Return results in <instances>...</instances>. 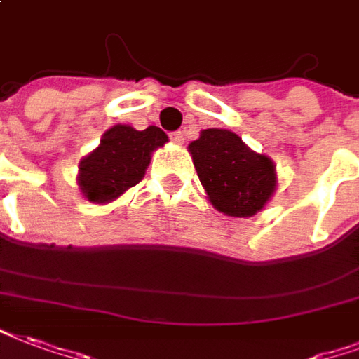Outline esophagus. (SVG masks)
I'll return each mask as SVG.
<instances>
[{
    "label": "esophagus",
    "mask_w": 359,
    "mask_h": 359,
    "mask_svg": "<svg viewBox=\"0 0 359 359\" xmlns=\"http://www.w3.org/2000/svg\"><path fill=\"white\" fill-rule=\"evenodd\" d=\"M169 137H171V140L175 142V144H182V142H184V133H182V131L171 133Z\"/></svg>",
    "instance_id": "1"
}]
</instances>
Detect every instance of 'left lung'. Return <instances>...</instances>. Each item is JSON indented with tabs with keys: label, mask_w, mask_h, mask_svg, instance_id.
<instances>
[{
	"label": "left lung",
	"mask_w": 359,
	"mask_h": 359,
	"mask_svg": "<svg viewBox=\"0 0 359 359\" xmlns=\"http://www.w3.org/2000/svg\"><path fill=\"white\" fill-rule=\"evenodd\" d=\"M188 152L207 198L220 213L253 217L272 198L278 184L274 161L253 152L236 133L205 129Z\"/></svg>",
	"instance_id": "obj_1"
}]
</instances>
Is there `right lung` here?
Here are the masks:
<instances>
[{
    "instance_id": "obj_1",
    "label": "right lung",
    "mask_w": 359,
    "mask_h": 359,
    "mask_svg": "<svg viewBox=\"0 0 359 359\" xmlns=\"http://www.w3.org/2000/svg\"><path fill=\"white\" fill-rule=\"evenodd\" d=\"M159 127L137 131L129 126H114L102 135L100 144L79 161L78 184L93 203H108L144 177L154 150L167 142Z\"/></svg>"
}]
</instances>
